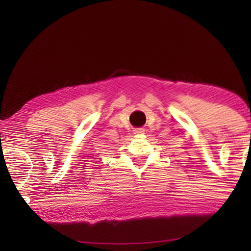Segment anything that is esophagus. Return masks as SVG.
<instances>
[{"mask_svg": "<svg viewBox=\"0 0 251 251\" xmlns=\"http://www.w3.org/2000/svg\"><path fill=\"white\" fill-rule=\"evenodd\" d=\"M144 133H145V129H144V128H136L134 130V134H136V135H141V134H144Z\"/></svg>", "mask_w": 251, "mask_h": 251, "instance_id": "obj_1", "label": "esophagus"}]
</instances>
